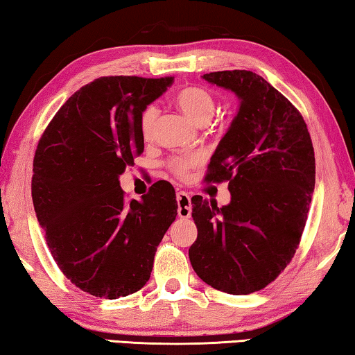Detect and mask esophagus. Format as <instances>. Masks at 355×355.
I'll return each mask as SVG.
<instances>
[{
  "instance_id": "esophagus-1",
  "label": "esophagus",
  "mask_w": 355,
  "mask_h": 355,
  "mask_svg": "<svg viewBox=\"0 0 355 355\" xmlns=\"http://www.w3.org/2000/svg\"><path fill=\"white\" fill-rule=\"evenodd\" d=\"M177 203H178V216L180 218H191V213H192V205H191V197L188 192L184 191H180L177 192Z\"/></svg>"
}]
</instances>
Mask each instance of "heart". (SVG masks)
Returning a JSON list of instances; mask_svg holds the SVG:
<instances>
[{
    "mask_svg": "<svg viewBox=\"0 0 355 355\" xmlns=\"http://www.w3.org/2000/svg\"><path fill=\"white\" fill-rule=\"evenodd\" d=\"M173 101L175 105L183 111V114L192 122L197 125H205L216 110V100L213 94L207 91L205 87L194 86H184L180 89L173 95ZM158 117V110L156 106L148 105L142 110L139 116V131L144 139H150L153 133L155 120ZM200 156L199 155H178L172 156L167 161V169H169L173 175L180 178H184L189 175V172L194 169L196 166H199Z\"/></svg>",
    "mask_w": 355,
    "mask_h": 355,
    "instance_id": "1",
    "label": "heart"
}]
</instances>
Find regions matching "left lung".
I'll use <instances>...</instances> for the list:
<instances>
[{"label": "left lung", "mask_w": 355, "mask_h": 355, "mask_svg": "<svg viewBox=\"0 0 355 355\" xmlns=\"http://www.w3.org/2000/svg\"><path fill=\"white\" fill-rule=\"evenodd\" d=\"M203 80L230 89L241 105L205 177L228 182L232 202L219 208L192 197L197 239L189 260L216 290L250 294L296 254L315 189V150L302 114L260 75L224 70Z\"/></svg>", "instance_id": "obj_1"}]
</instances>
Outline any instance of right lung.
<instances>
[{
	"instance_id": "obj_1",
	"label": "right lung",
	"mask_w": 355,
	"mask_h": 355,
	"mask_svg": "<svg viewBox=\"0 0 355 355\" xmlns=\"http://www.w3.org/2000/svg\"><path fill=\"white\" fill-rule=\"evenodd\" d=\"M172 76H101L61 106L40 136L31 194L62 274L95 297L117 299L150 279L156 248L177 218L172 184L127 200L119 175L144 152L139 116Z\"/></svg>"
}]
</instances>
